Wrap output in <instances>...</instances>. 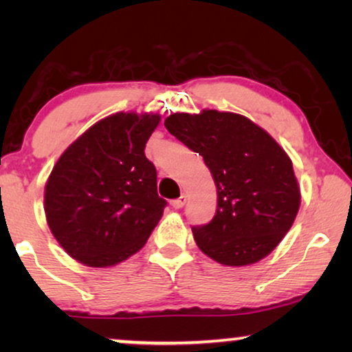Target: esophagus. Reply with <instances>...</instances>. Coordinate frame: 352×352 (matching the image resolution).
I'll use <instances>...</instances> for the list:
<instances>
[{
  "mask_svg": "<svg viewBox=\"0 0 352 352\" xmlns=\"http://www.w3.org/2000/svg\"><path fill=\"white\" fill-rule=\"evenodd\" d=\"M186 201H187V195L182 194V195L179 197V199H176V200L171 201V206H173V208L179 210V208H182V206L186 205Z\"/></svg>",
  "mask_w": 352,
  "mask_h": 352,
  "instance_id": "obj_1",
  "label": "esophagus"
}]
</instances>
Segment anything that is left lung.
I'll return each instance as SVG.
<instances>
[{"instance_id": "obj_1", "label": "left lung", "mask_w": 352, "mask_h": 352, "mask_svg": "<svg viewBox=\"0 0 352 352\" xmlns=\"http://www.w3.org/2000/svg\"><path fill=\"white\" fill-rule=\"evenodd\" d=\"M165 126L204 157L216 184V214L192 228L199 248L232 267L266 258L290 230L301 204L287 152L261 126L232 112H177Z\"/></svg>"}]
</instances>
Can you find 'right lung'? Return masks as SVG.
I'll use <instances>...</instances> for the list:
<instances>
[{"label":"right lung","instance_id":"obj_1","mask_svg":"<svg viewBox=\"0 0 352 352\" xmlns=\"http://www.w3.org/2000/svg\"><path fill=\"white\" fill-rule=\"evenodd\" d=\"M158 113L109 115L75 139L45 186V213L65 253L89 267H110L138 253L166 200L144 148Z\"/></svg>","mask_w":352,"mask_h":352}]
</instances>
